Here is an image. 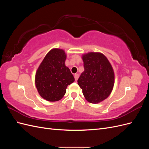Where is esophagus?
<instances>
[{"mask_svg": "<svg viewBox=\"0 0 149 149\" xmlns=\"http://www.w3.org/2000/svg\"><path fill=\"white\" fill-rule=\"evenodd\" d=\"M79 78V74H74V79H75V81H77L78 79Z\"/></svg>", "mask_w": 149, "mask_h": 149, "instance_id": "obj_1", "label": "esophagus"}]
</instances>
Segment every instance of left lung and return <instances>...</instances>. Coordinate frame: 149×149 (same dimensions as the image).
I'll return each instance as SVG.
<instances>
[{
    "mask_svg": "<svg viewBox=\"0 0 149 149\" xmlns=\"http://www.w3.org/2000/svg\"><path fill=\"white\" fill-rule=\"evenodd\" d=\"M84 71L78 79L88 102L96 104L110 95L114 84L113 69L107 58L100 53L90 52L83 56Z\"/></svg>",
    "mask_w": 149,
    "mask_h": 149,
    "instance_id": "obj_1",
    "label": "left lung"
}]
</instances>
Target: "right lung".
I'll return each mask as SVG.
<instances>
[{"instance_id":"obj_1","label":"right lung","mask_w":149,"mask_h":149,"mask_svg":"<svg viewBox=\"0 0 149 149\" xmlns=\"http://www.w3.org/2000/svg\"><path fill=\"white\" fill-rule=\"evenodd\" d=\"M66 55L61 49L49 51L44 58L35 74V84L43 99L48 101L60 100L66 93L68 85L74 78L65 66Z\"/></svg>"}]
</instances>
